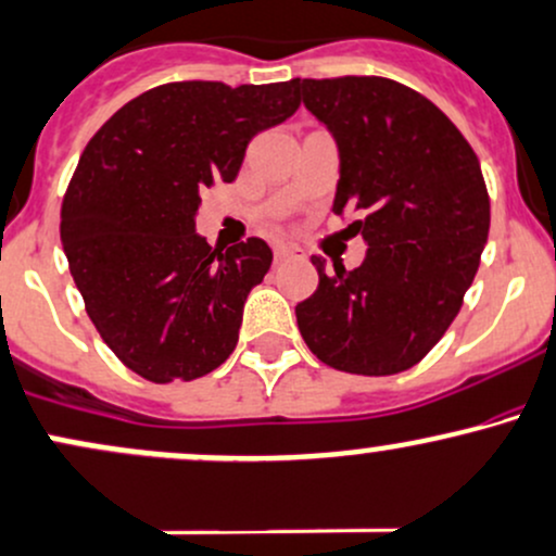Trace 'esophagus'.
I'll return each mask as SVG.
<instances>
[{
    "mask_svg": "<svg viewBox=\"0 0 556 556\" xmlns=\"http://www.w3.org/2000/svg\"><path fill=\"white\" fill-rule=\"evenodd\" d=\"M301 250L292 248V245H277L274 248V258H277V264H282V261H292V258H301Z\"/></svg>",
    "mask_w": 556,
    "mask_h": 556,
    "instance_id": "1",
    "label": "esophagus"
}]
</instances>
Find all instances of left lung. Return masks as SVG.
<instances>
[{
	"instance_id": "left-lung-1",
	"label": "left lung",
	"mask_w": 556,
	"mask_h": 556,
	"mask_svg": "<svg viewBox=\"0 0 556 556\" xmlns=\"http://www.w3.org/2000/svg\"><path fill=\"white\" fill-rule=\"evenodd\" d=\"M298 97L338 142L332 211L356 213L367 258L353 271L314 255L319 288L295 306L319 362L399 375L422 362L459 314L480 266L491 203L469 142L419 91L382 76L295 78Z\"/></svg>"
}]
</instances>
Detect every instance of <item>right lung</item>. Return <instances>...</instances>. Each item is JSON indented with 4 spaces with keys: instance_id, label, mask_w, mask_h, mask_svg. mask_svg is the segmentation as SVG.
<instances>
[{
    "instance_id": "add662e5",
    "label": "right lung",
    "mask_w": 556,
    "mask_h": 556,
    "mask_svg": "<svg viewBox=\"0 0 556 556\" xmlns=\"http://www.w3.org/2000/svg\"><path fill=\"white\" fill-rule=\"evenodd\" d=\"M298 105L295 78L174 81L134 97L89 139L60 240L100 338L144 380H198L235 351L271 248L258 237L211 248L194 213L205 187L237 179L250 139Z\"/></svg>"
}]
</instances>
